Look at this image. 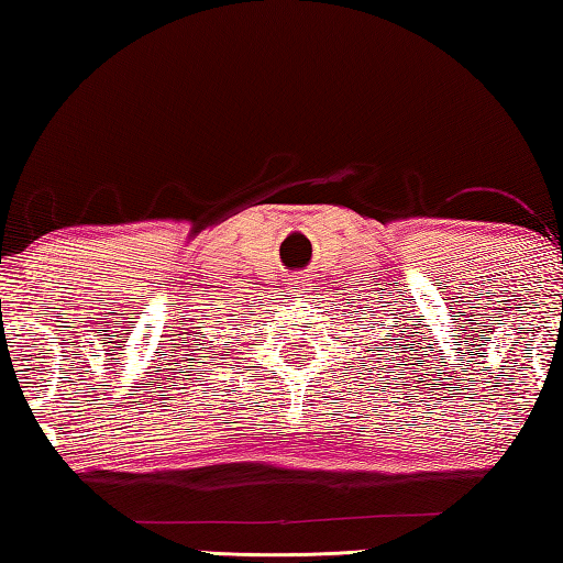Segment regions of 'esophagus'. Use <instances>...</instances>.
I'll list each match as a JSON object with an SVG mask.
<instances>
[{
  "instance_id": "esophagus-1",
  "label": "esophagus",
  "mask_w": 563,
  "mask_h": 563,
  "mask_svg": "<svg viewBox=\"0 0 563 563\" xmlns=\"http://www.w3.org/2000/svg\"><path fill=\"white\" fill-rule=\"evenodd\" d=\"M288 290L300 295V292H308L312 290V280L310 278H300V275H292V278H288Z\"/></svg>"
}]
</instances>
